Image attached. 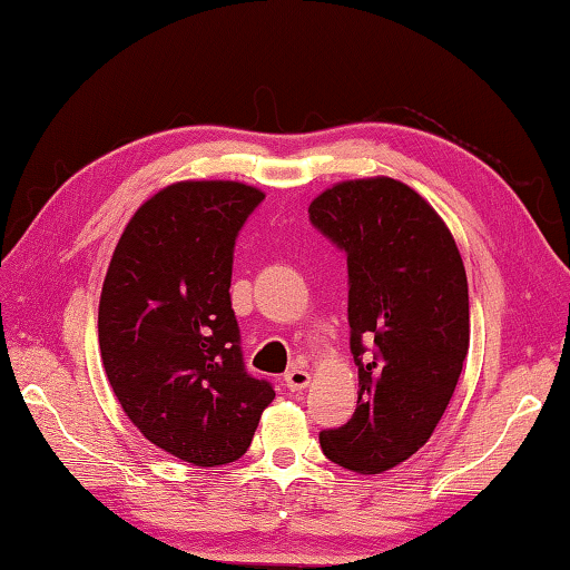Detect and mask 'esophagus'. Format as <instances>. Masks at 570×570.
Listing matches in <instances>:
<instances>
[{"label": "esophagus", "instance_id": "1", "mask_svg": "<svg viewBox=\"0 0 570 570\" xmlns=\"http://www.w3.org/2000/svg\"><path fill=\"white\" fill-rule=\"evenodd\" d=\"M284 382H286V387L292 390V392H302V390L308 387V382H312V374H308L302 364H294L292 370L286 372Z\"/></svg>", "mask_w": 570, "mask_h": 570}]
</instances>
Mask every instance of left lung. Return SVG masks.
I'll use <instances>...</instances> for the list:
<instances>
[{"instance_id":"1","label":"left lung","mask_w":570,"mask_h":570,"mask_svg":"<svg viewBox=\"0 0 570 570\" xmlns=\"http://www.w3.org/2000/svg\"><path fill=\"white\" fill-rule=\"evenodd\" d=\"M308 218L346 250L360 374L352 420L320 442L336 465L380 475L432 438L458 387L470 346L465 266L438 210L387 176L334 183Z\"/></svg>"}]
</instances>
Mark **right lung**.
Returning <instances> with one entry per match:
<instances>
[{
    "instance_id": "1",
    "label": "right lung",
    "mask_w": 570,
    "mask_h": 570,
    "mask_svg": "<svg viewBox=\"0 0 570 570\" xmlns=\"http://www.w3.org/2000/svg\"><path fill=\"white\" fill-rule=\"evenodd\" d=\"M262 200L238 180L170 183L135 210L102 282L115 397L142 438L198 468L244 455L276 397L244 370L228 294L236 236Z\"/></svg>"
}]
</instances>
